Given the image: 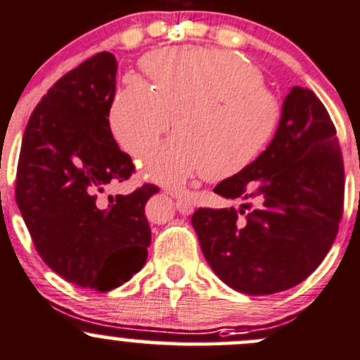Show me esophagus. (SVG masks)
I'll use <instances>...</instances> for the list:
<instances>
[{
  "label": "esophagus",
  "instance_id": "esophagus-1",
  "mask_svg": "<svg viewBox=\"0 0 360 360\" xmlns=\"http://www.w3.org/2000/svg\"><path fill=\"white\" fill-rule=\"evenodd\" d=\"M172 198L175 199V206H176V211H179L180 214H184V217H187V214H191L192 211H194V205H192L188 199L181 198L180 194H173L172 192Z\"/></svg>",
  "mask_w": 360,
  "mask_h": 360
}]
</instances>
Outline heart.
Segmentation results:
<instances>
[{
  "mask_svg": "<svg viewBox=\"0 0 360 360\" xmlns=\"http://www.w3.org/2000/svg\"><path fill=\"white\" fill-rule=\"evenodd\" d=\"M150 84L128 76L110 102L109 128L140 155L172 126L176 131L142 161L146 179L180 187L206 172L227 179L257 161L281 124L283 107L257 65L234 51L180 46L146 55Z\"/></svg>",
  "mask_w": 360,
  "mask_h": 360,
  "instance_id": "1",
  "label": "heart"
}]
</instances>
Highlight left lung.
<instances>
[{
    "instance_id": "obj_1",
    "label": "left lung",
    "mask_w": 360,
    "mask_h": 360,
    "mask_svg": "<svg viewBox=\"0 0 360 360\" xmlns=\"http://www.w3.org/2000/svg\"><path fill=\"white\" fill-rule=\"evenodd\" d=\"M213 191L243 201L239 211L192 214L207 265L227 286L262 296L305 281L335 243L345 192L335 124L316 94L292 86L269 147ZM250 200L257 201L255 210Z\"/></svg>"
}]
</instances>
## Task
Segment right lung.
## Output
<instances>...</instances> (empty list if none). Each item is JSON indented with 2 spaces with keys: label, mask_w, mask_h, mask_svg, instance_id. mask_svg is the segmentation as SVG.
I'll return each mask as SVG.
<instances>
[{
  "label": "right lung",
  "mask_w": 360,
  "mask_h": 360,
  "mask_svg": "<svg viewBox=\"0 0 360 360\" xmlns=\"http://www.w3.org/2000/svg\"><path fill=\"white\" fill-rule=\"evenodd\" d=\"M117 60L109 51L62 76L36 105L22 139L15 199L36 251L79 288L110 291L147 260L143 207L159 191L103 198L135 172L109 128Z\"/></svg>",
  "instance_id": "1"
}]
</instances>
